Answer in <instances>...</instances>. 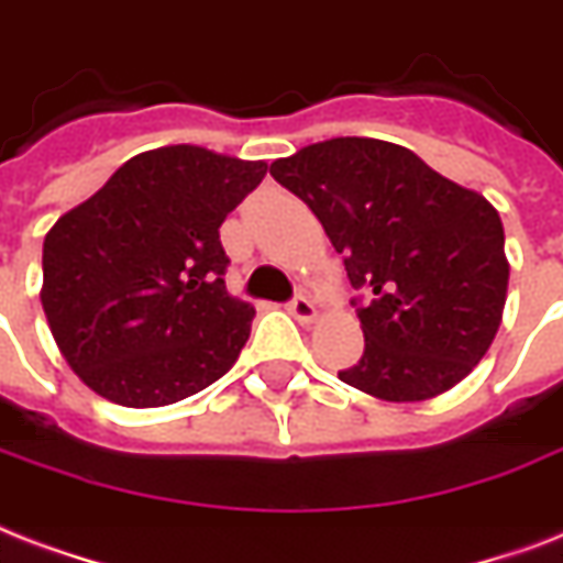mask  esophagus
Instances as JSON below:
<instances>
[{"instance_id": "obj_1", "label": "esophagus", "mask_w": 563, "mask_h": 563, "mask_svg": "<svg viewBox=\"0 0 563 563\" xmlns=\"http://www.w3.org/2000/svg\"><path fill=\"white\" fill-rule=\"evenodd\" d=\"M287 311L294 313V317L299 322H313V320H317V305H313L311 299H308V296H296L294 302L287 305Z\"/></svg>"}]
</instances>
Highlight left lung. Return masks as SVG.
<instances>
[{
	"instance_id": "left-lung-1",
	"label": "left lung",
	"mask_w": 563,
	"mask_h": 563,
	"mask_svg": "<svg viewBox=\"0 0 563 563\" xmlns=\"http://www.w3.org/2000/svg\"><path fill=\"white\" fill-rule=\"evenodd\" d=\"M269 176L317 213L352 287H367L364 355L341 382L382 402H422L473 373L503 322L511 269L485 196L376 137L311 143L273 161Z\"/></svg>"
}]
</instances>
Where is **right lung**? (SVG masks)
Instances as JSON below:
<instances>
[{
    "label": "right lung",
    "mask_w": 563,
    "mask_h": 563,
    "mask_svg": "<svg viewBox=\"0 0 563 563\" xmlns=\"http://www.w3.org/2000/svg\"><path fill=\"white\" fill-rule=\"evenodd\" d=\"M264 176V161L161 146L125 161L52 225L43 313L93 394L161 408L234 367L255 308L225 290L220 225Z\"/></svg>",
    "instance_id": "right-lung-1"
}]
</instances>
